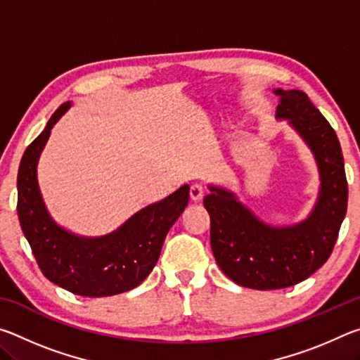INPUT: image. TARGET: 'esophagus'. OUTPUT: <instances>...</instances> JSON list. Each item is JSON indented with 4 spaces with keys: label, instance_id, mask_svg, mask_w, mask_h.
<instances>
[{
    "label": "esophagus",
    "instance_id": "obj_1",
    "mask_svg": "<svg viewBox=\"0 0 360 360\" xmlns=\"http://www.w3.org/2000/svg\"><path fill=\"white\" fill-rule=\"evenodd\" d=\"M205 197V188L198 184H193L191 187V200L192 202H200Z\"/></svg>",
    "mask_w": 360,
    "mask_h": 360
}]
</instances>
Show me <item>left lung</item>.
Here are the masks:
<instances>
[{"label": "left lung", "mask_w": 360, "mask_h": 360, "mask_svg": "<svg viewBox=\"0 0 360 360\" xmlns=\"http://www.w3.org/2000/svg\"><path fill=\"white\" fill-rule=\"evenodd\" d=\"M276 119L288 124L314 157L319 192L300 222L271 225L240 202L235 192L208 184L203 203L211 217L217 265L243 288L271 290L303 281L330 257L348 206V182L337 133L302 90H273Z\"/></svg>", "instance_id": "obj_1"}]
</instances>
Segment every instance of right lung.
<instances>
[{"instance_id":"right-lung-1","label":"right lung","mask_w":360,"mask_h":360,"mask_svg":"<svg viewBox=\"0 0 360 360\" xmlns=\"http://www.w3.org/2000/svg\"><path fill=\"white\" fill-rule=\"evenodd\" d=\"M70 108L66 101L53 112L22 157L17 176L20 227L51 283L82 297L122 294L141 284L155 266L168 230L188 203V186L139 210L111 233L82 236L58 225L42 198L38 163L53 125Z\"/></svg>"}]
</instances>
